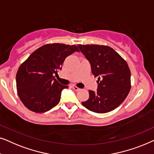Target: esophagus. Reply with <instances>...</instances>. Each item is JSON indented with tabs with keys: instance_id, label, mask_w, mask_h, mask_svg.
<instances>
[{
	"instance_id": "esophagus-1",
	"label": "esophagus",
	"mask_w": 154,
	"mask_h": 154,
	"mask_svg": "<svg viewBox=\"0 0 154 154\" xmlns=\"http://www.w3.org/2000/svg\"><path fill=\"white\" fill-rule=\"evenodd\" d=\"M72 88H73L74 90H75V91H79V90H80V89H79L78 87H77L76 85H73Z\"/></svg>"
}]
</instances>
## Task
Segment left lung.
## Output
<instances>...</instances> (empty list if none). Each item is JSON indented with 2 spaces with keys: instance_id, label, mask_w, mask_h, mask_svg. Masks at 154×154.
<instances>
[{
  "instance_id": "1",
  "label": "left lung",
  "mask_w": 154,
  "mask_h": 154,
  "mask_svg": "<svg viewBox=\"0 0 154 154\" xmlns=\"http://www.w3.org/2000/svg\"><path fill=\"white\" fill-rule=\"evenodd\" d=\"M78 47L89 61L92 74L98 77L97 91L89 90V99L82 103L98 113L116 109L125 101L131 89L128 63L110 46L79 44Z\"/></svg>"
}]
</instances>
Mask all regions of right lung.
<instances>
[{
  "label": "right lung",
  "mask_w": 154,
  "mask_h": 154,
  "mask_svg": "<svg viewBox=\"0 0 154 154\" xmlns=\"http://www.w3.org/2000/svg\"><path fill=\"white\" fill-rule=\"evenodd\" d=\"M75 51H79L75 45L45 44L20 65L16 75V86L26 108L41 113L60 102L61 91L68 86L60 85L53 75H58L65 58Z\"/></svg>",
  "instance_id": "obj_1"
}]
</instances>
